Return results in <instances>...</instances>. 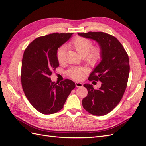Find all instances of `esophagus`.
Listing matches in <instances>:
<instances>
[{"label": "esophagus", "instance_id": "obj_1", "mask_svg": "<svg viewBox=\"0 0 146 146\" xmlns=\"http://www.w3.org/2000/svg\"><path fill=\"white\" fill-rule=\"evenodd\" d=\"M76 86L77 88H80V87H82L83 86V84L80 82H76Z\"/></svg>", "mask_w": 146, "mask_h": 146}]
</instances>
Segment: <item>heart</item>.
Listing matches in <instances>:
<instances>
[{"label": "heart", "mask_w": 146, "mask_h": 146, "mask_svg": "<svg viewBox=\"0 0 146 146\" xmlns=\"http://www.w3.org/2000/svg\"><path fill=\"white\" fill-rule=\"evenodd\" d=\"M69 47L72 48L82 57H85L86 62L91 66L98 64L102 57V52L100 47H92V42L89 39L82 37H77L69 43ZM66 47H60L56 52V57L58 62L62 63L65 60ZM68 74L75 80H81L84 76V69L73 68L70 69Z\"/></svg>", "instance_id": "obj_1"}]
</instances>
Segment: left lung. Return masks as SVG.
Returning <instances> with one entry per match:
<instances>
[{
    "label": "left lung",
    "instance_id": "obj_1",
    "mask_svg": "<svg viewBox=\"0 0 146 146\" xmlns=\"http://www.w3.org/2000/svg\"><path fill=\"white\" fill-rule=\"evenodd\" d=\"M78 35L96 41L102 52L101 61L88 77L90 81L101 82V86L94 90L92 85L85 84L88 92L82 105L90 114L104 116L116 107L124 94L130 72L129 56L121 42L111 35L102 32Z\"/></svg>",
    "mask_w": 146,
    "mask_h": 146
}]
</instances>
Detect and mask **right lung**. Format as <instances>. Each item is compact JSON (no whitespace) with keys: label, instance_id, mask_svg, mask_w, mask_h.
<instances>
[{"label":"right lung","instance_id":"right-lung-1","mask_svg":"<svg viewBox=\"0 0 146 146\" xmlns=\"http://www.w3.org/2000/svg\"><path fill=\"white\" fill-rule=\"evenodd\" d=\"M73 33H52L37 38L25 48L22 61V86L30 103L44 114L59 111L76 87L72 80L52 82V72L59 66L56 52Z\"/></svg>","mask_w":146,"mask_h":146}]
</instances>
